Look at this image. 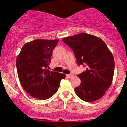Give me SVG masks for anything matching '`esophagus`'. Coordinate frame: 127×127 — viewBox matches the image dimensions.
I'll list each match as a JSON object with an SVG mask.
<instances>
[{"label":"esophagus","mask_w":127,"mask_h":127,"mask_svg":"<svg viewBox=\"0 0 127 127\" xmlns=\"http://www.w3.org/2000/svg\"><path fill=\"white\" fill-rule=\"evenodd\" d=\"M66 76H67V77H68V78H71V77H73V74H67L66 75Z\"/></svg>","instance_id":"34e87169"}]
</instances>
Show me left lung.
I'll return each mask as SVG.
<instances>
[{
    "label": "left lung",
    "mask_w": 127,
    "mask_h": 127,
    "mask_svg": "<svg viewBox=\"0 0 127 127\" xmlns=\"http://www.w3.org/2000/svg\"><path fill=\"white\" fill-rule=\"evenodd\" d=\"M73 51L77 65L86 68L77 74L81 79L75 93L85 102L100 99L111 86L114 70L113 56L101 39L86 33L62 39Z\"/></svg>",
    "instance_id": "obj_1"
}]
</instances>
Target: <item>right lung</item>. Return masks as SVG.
<instances>
[{
	"mask_svg": "<svg viewBox=\"0 0 127 127\" xmlns=\"http://www.w3.org/2000/svg\"><path fill=\"white\" fill-rule=\"evenodd\" d=\"M58 39H36L26 43L16 58L18 75L23 89L30 96L46 100L55 94L65 75L50 72L53 51Z\"/></svg>",
	"mask_w": 127,
	"mask_h": 127,
	"instance_id": "1",
	"label": "right lung"
}]
</instances>
